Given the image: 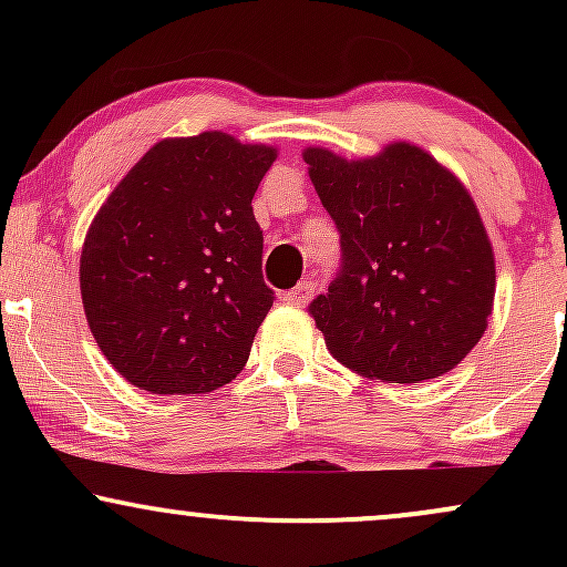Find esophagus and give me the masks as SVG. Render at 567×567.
Returning a JSON list of instances; mask_svg holds the SVG:
<instances>
[{
  "mask_svg": "<svg viewBox=\"0 0 567 567\" xmlns=\"http://www.w3.org/2000/svg\"><path fill=\"white\" fill-rule=\"evenodd\" d=\"M315 288L317 285L311 282V279H303V282H298L292 290L282 292V301L290 306H306L311 301V296H315Z\"/></svg>",
  "mask_w": 567,
  "mask_h": 567,
  "instance_id": "esophagus-1",
  "label": "esophagus"
}]
</instances>
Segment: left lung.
I'll return each mask as SVG.
<instances>
[{"label":"left lung","mask_w":567,"mask_h":567,"mask_svg":"<svg viewBox=\"0 0 567 567\" xmlns=\"http://www.w3.org/2000/svg\"><path fill=\"white\" fill-rule=\"evenodd\" d=\"M303 162L341 234V269L309 303L330 354L386 383L453 370L496 296L491 239L464 184L413 143L351 162L309 146Z\"/></svg>","instance_id":"obj_1"}]
</instances>
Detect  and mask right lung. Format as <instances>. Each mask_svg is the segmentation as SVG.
<instances>
[{"label":"right lung","instance_id":"obj_1","mask_svg":"<svg viewBox=\"0 0 567 567\" xmlns=\"http://www.w3.org/2000/svg\"><path fill=\"white\" fill-rule=\"evenodd\" d=\"M277 148L210 130L143 154L90 224L80 290L116 373L152 394L229 383L275 303L252 197Z\"/></svg>","mask_w":567,"mask_h":567}]
</instances>
